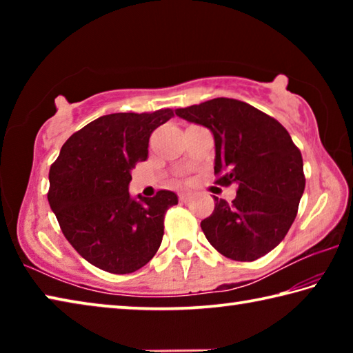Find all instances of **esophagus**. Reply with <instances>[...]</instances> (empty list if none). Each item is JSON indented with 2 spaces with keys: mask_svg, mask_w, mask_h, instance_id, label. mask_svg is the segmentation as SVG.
<instances>
[{
  "mask_svg": "<svg viewBox=\"0 0 353 353\" xmlns=\"http://www.w3.org/2000/svg\"><path fill=\"white\" fill-rule=\"evenodd\" d=\"M191 199V193H188V191H182L181 194H179V201L181 202H188Z\"/></svg>",
  "mask_w": 353,
  "mask_h": 353,
  "instance_id": "obj_1",
  "label": "esophagus"
}]
</instances>
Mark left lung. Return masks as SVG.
I'll return each mask as SVG.
<instances>
[{
  "label": "left lung",
  "instance_id": "1",
  "mask_svg": "<svg viewBox=\"0 0 353 353\" xmlns=\"http://www.w3.org/2000/svg\"><path fill=\"white\" fill-rule=\"evenodd\" d=\"M176 115L210 129L214 174L235 183L232 204L214 198L201 223L208 243L227 259L254 261L280 244L297 214L305 190L302 155L277 119L248 103L214 98L177 109Z\"/></svg>",
  "mask_w": 353,
  "mask_h": 353
}]
</instances>
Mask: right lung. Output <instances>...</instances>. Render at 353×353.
<instances>
[{"label": "right lung", "instance_id": "right-lung-1", "mask_svg": "<svg viewBox=\"0 0 353 353\" xmlns=\"http://www.w3.org/2000/svg\"><path fill=\"white\" fill-rule=\"evenodd\" d=\"M174 117L110 113L65 141L50 170V201L65 238L82 259L112 274H129L152 259L163 238L165 213L177 194L132 198L130 171L148 157L154 129Z\"/></svg>", "mask_w": 353, "mask_h": 353}]
</instances>
